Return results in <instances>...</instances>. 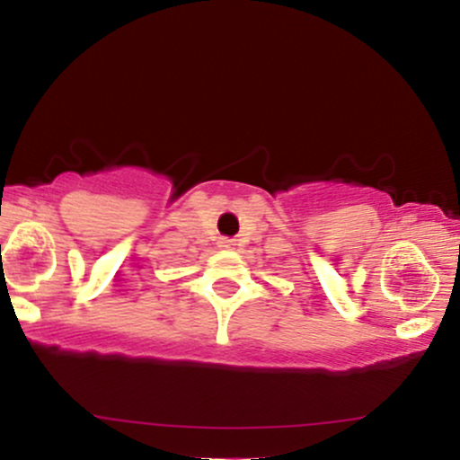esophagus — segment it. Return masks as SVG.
Here are the masks:
<instances>
[{"instance_id": "obj_1", "label": "esophagus", "mask_w": 460, "mask_h": 460, "mask_svg": "<svg viewBox=\"0 0 460 460\" xmlns=\"http://www.w3.org/2000/svg\"><path fill=\"white\" fill-rule=\"evenodd\" d=\"M218 246H220V248H226V251H231V248L235 246V240H231V237H220Z\"/></svg>"}]
</instances>
